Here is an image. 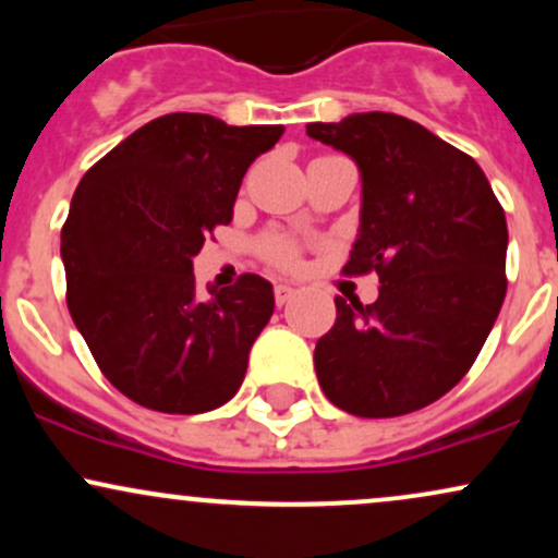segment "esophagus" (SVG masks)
Returning a JSON list of instances; mask_svg holds the SVG:
<instances>
[{
  "label": "esophagus",
  "mask_w": 558,
  "mask_h": 558,
  "mask_svg": "<svg viewBox=\"0 0 558 558\" xmlns=\"http://www.w3.org/2000/svg\"><path fill=\"white\" fill-rule=\"evenodd\" d=\"M293 296H296V288H293V286H286V283L275 286V304H278V306L288 304V301H291Z\"/></svg>",
  "instance_id": "34e87169"
}]
</instances>
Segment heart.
<instances>
[{
    "instance_id": "obj_1",
    "label": "heart",
    "mask_w": 558,
    "mask_h": 558,
    "mask_svg": "<svg viewBox=\"0 0 558 558\" xmlns=\"http://www.w3.org/2000/svg\"><path fill=\"white\" fill-rule=\"evenodd\" d=\"M259 252L265 254V259H270L272 265L283 267V270H291V267L299 265L296 241L286 239V235H278V233L265 235L259 243Z\"/></svg>"
}]
</instances>
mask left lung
<instances>
[{
  "label": "left lung",
  "instance_id": "obj_1",
  "mask_svg": "<svg viewBox=\"0 0 558 558\" xmlns=\"http://www.w3.org/2000/svg\"><path fill=\"white\" fill-rule=\"evenodd\" d=\"M362 172V222L343 275L377 272L375 304L336 296L317 341L319 388L354 417L438 401L475 364L506 296L504 207L480 165L393 112L310 123Z\"/></svg>",
  "mask_w": 558,
  "mask_h": 558
}]
</instances>
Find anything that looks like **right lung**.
I'll use <instances>...</instances> for the list:
<instances>
[{
	"label": "right lung",
	"mask_w": 558,
	"mask_h": 558,
	"mask_svg": "<svg viewBox=\"0 0 558 558\" xmlns=\"http://www.w3.org/2000/svg\"><path fill=\"white\" fill-rule=\"evenodd\" d=\"M283 125L213 114L151 120L81 178L62 226L68 310L101 375L165 414H202L241 388L272 286L243 272L198 296L191 259L233 220L248 165Z\"/></svg>",
	"instance_id": "obj_1"
}]
</instances>
